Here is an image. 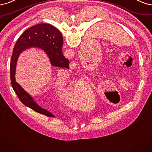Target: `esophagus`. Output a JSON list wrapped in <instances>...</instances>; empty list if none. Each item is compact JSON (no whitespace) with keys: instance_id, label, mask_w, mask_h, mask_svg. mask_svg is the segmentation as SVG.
<instances>
[{"instance_id":"obj_1","label":"esophagus","mask_w":152,"mask_h":152,"mask_svg":"<svg viewBox=\"0 0 152 152\" xmlns=\"http://www.w3.org/2000/svg\"><path fill=\"white\" fill-rule=\"evenodd\" d=\"M76 64H77V63L76 62H72L71 63V67H75V66H76Z\"/></svg>"}]
</instances>
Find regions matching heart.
<instances>
[{"instance_id": "obj_1", "label": "heart", "mask_w": 152, "mask_h": 152, "mask_svg": "<svg viewBox=\"0 0 152 152\" xmlns=\"http://www.w3.org/2000/svg\"><path fill=\"white\" fill-rule=\"evenodd\" d=\"M56 85H58V81H56ZM88 83L86 80H80L77 81L76 83H73V85L72 86L70 90V88H64L62 87L61 88V91L62 92V96L64 98H68L71 95L74 98H77L80 95V92L81 91V89L83 88H88Z\"/></svg>"}]
</instances>
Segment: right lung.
Here are the masks:
<instances>
[{"mask_svg":"<svg viewBox=\"0 0 152 152\" xmlns=\"http://www.w3.org/2000/svg\"><path fill=\"white\" fill-rule=\"evenodd\" d=\"M63 38L58 29L50 24H38L28 28L19 38L14 47L11 61V85L19 99L29 108L48 117H55L50 112L43 109L34 100L16 81V64L21 53L28 48H41L49 58L51 66L57 67H69V61L62 54Z\"/></svg>","mask_w":152,"mask_h":152,"instance_id":"1","label":"right lung"}]
</instances>
